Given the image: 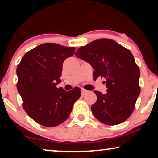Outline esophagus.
I'll return each instance as SVG.
<instances>
[{
    "label": "esophagus",
    "instance_id": "esophagus-1",
    "mask_svg": "<svg viewBox=\"0 0 158 158\" xmlns=\"http://www.w3.org/2000/svg\"><path fill=\"white\" fill-rule=\"evenodd\" d=\"M88 93V90H85L84 89V88H82L81 89V94H82V95H85V94H86Z\"/></svg>",
    "mask_w": 158,
    "mask_h": 158
}]
</instances>
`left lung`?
<instances>
[{"label": "left lung", "mask_w": 158, "mask_h": 158, "mask_svg": "<svg viewBox=\"0 0 158 158\" xmlns=\"http://www.w3.org/2000/svg\"><path fill=\"white\" fill-rule=\"evenodd\" d=\"M75 55L91 64L94 79L106 80V94L94 91L97 96L91 106L95 117L111 126L125 122L140 94V70L131 52L115 41L100 39L80 47Z\"/></svg>", "instance_id": "left-lung-1"}]
</instances>
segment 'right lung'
<instances>
[{"label":"right lung","instance_id":"add662e5","mask_svg":"<svg viewBox=\"0 0 158 158\" xmlns=\"http://www.w3.org/2000/svg\"><path fill=\"white\" fill-rule=\"evenodd\" d=\"M75 50V47L44 43L27 52L17 66L16 87L22 106L40 125L53 127L62 124L81 96L77 87L70 91L56 87L61 82L63 62L72 57Z\"/></svg>","mask_w":158,"mask_h":158}]
</instances>
